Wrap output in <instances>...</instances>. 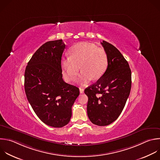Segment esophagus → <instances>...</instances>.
I'll return each mask as SVG.
<instances>
[{
  "label": "esophagus",
  "instance_id": "obj_1",
  "mask_svg": "<svg viewBox=\"0 0 160 160\" xmlns=\"http://www.w3.org/2000/svg\"><path fill=\"white\" fill-rule=\"evenodd\" d=\"M79 89H80V93H83L84 92V89H83V88H79Z\"/></svg>",
  "mask_w": 160,
  "mask_h": 160
}]
</instances>
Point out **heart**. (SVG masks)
Here are the masks:
<instances>
[{"label": "heart", "instance_id": "obj_1", "mask_svg": "<svg viewBox=\"0 0 160 160\" xmlns=\"http://www.w3.org/2000/svg\"><path fill=\"white\" fill-rule=\"evenodd\" d=\"M70 54V57H63L61 61L64 74L68 80H73L80 68L82 71L77 82L82 85H87L93 78H100L107 70V53L103 48L97 47L93 43L78 42L71 48Z\"/></svg>", "mask_w": 160, "mask_h": 160}]
</instances>
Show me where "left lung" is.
<instances>
[{
  "label": "left lung",
  "instance_id": "left-lung-1",
  "mask_svg": "<svg viewBox=\"0 0 160 160\" xmlns=\"http://www.w3.org/2000/svg\"><path fill=\"white\" fill-rule=\"evenodd\" d=\"M101 44L108 57L107 70L84 92L88 98L90 121L105 126L115 121L124 108L131 88V71L128 62L114 46L105 41Z\"/></svg>",
  "mask_w": 160,
  "mask_h": 160
}]
</instances>
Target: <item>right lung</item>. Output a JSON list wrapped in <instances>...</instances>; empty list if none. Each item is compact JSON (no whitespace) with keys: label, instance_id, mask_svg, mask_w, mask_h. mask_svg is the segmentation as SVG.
<instances>
[{"label":"right lung","instance_id":"right-lung-1","mask_svg":"<svg viewBox=\"0 0 160 160\" xmlns=\"http://www.w3.org/2000/svg\"><path fill=\"white\" fill-rule=\"evenodd\" d=\"M66 45L62 39L48 41L32 55L24 73L27 98L40 120L48 126L62 128L72 117V107L79 88L64 82L62 57Z\"/></svg>","mask_w":160,"mask_h":160}]
</instances>
